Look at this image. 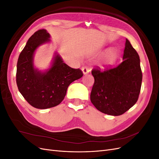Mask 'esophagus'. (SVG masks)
<instances>
[{
  "instance_id": "obj_1",
  "label": "esophagus",
  "mask_w": 159,
  "mask_h": 159,
  "mask_svg": "<svg viewBox=\"0 0 159 159\" xmlns=\"http://www.w3.org/2000/svg\"><path fill=\"white\" fill-rule=\"evenodd\" d=\"M81 70H82L84 74H88L90 72V69L88 68V67H82Z\"/></svg>"
}]
</instances>
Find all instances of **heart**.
<instances>
[{
  "label": "heart",
  "instance_id": "obj_1",
  "mask_svg": "<svg viewBox=\"0 0 159 159\" xmlns=\"http://www.w3.org/2000/svg\"><path fill=\"white\" fill-rule=\"evenodd\" d=\"M116 57H117V54L116 52H115V50H110L107 56V61L108 63H112L113 62L115 59H116Z\"/></svg>",
  "mask_w": 159,
  "mask_h": 159
}]
</instances>
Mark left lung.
I'll return each mask as SVG.
<instances>
[{"label": "left lung", "mask_w": 159, "mask_h": 159, "mask_svg": "<svg viewBox=\"0 0 159 159\" xmlns=\"http://www.w3.org/2000/svg\"><path fill=\"white\" fill-rule=\"evenodd\" d=\"M91 74L95 81L90 99L99 111L118 116L137 102L143 78L140 59L127 39L121 64L103 71L94 68Z\"/></svg>", "instance_id": "left-lung-1"}]
</instances>
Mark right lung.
<instances>
[{"mask_svg": "<svg viewBox=\"0 0 159 159\" xmlns=\"http://www.w3.org/2000/svg\"><path fill=\"white\" fill-rule=\"evenodd\" d=\"M50 36L46 30L36 31L28 39L17 62L16 84L20 93L32 107L44 109L55 107L64 99L71 83L83 76L80 69L66 64L56 54L52 66L45 72L34 67V54L40 45L48 42Z\"/></svg>", "mask_w": 159, "mask_h": 159, "instance_id": "add662e5", "label": "right lung"}]
</instances>
